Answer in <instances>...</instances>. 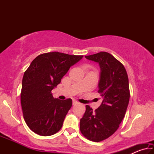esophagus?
Masks as SVG:
<instances>
[{
  "label": "esophagus",
  "mask_w": 154,
  "mask_h": 154,
  "mask_svg": "<svg viewBox=\"0 0 154 154\" xmlns=\"http://www.w3.org/2000/svg\"><path fill=\"white\" fill-rule=\"evenodd\" d=\"M77 104H78V103L77 102L76 100L72 101V105H77Z\"/></svg>",
  "instance_id": "34e87169"
}]
</instances>
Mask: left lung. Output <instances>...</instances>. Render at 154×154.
<instances>
[{"label": "left lung", "mask_w": 154, "mask_h": 154, "mask_svg": "<svg viewBox=\"0 0 154 154\" xmlns=\"http://www.w3.org/2000/svg\"><path fill=\"white\" fill-rule=\"evenodd\" d=\"M85 57L100 66L98 92L103 101L94 111L85 106L80 131L88 140L100 142L111 137L124 118L130 99L128 77L124 65L107 52Z\"/></svg>", "instance_id": "8db88e82"}]
</instances>
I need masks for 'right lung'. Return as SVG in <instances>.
I'll use <instances>...</instances> for the list:
<instances>
[{
	"label": "right lung",
	"mask_w": 154,
	"mask_h": 154,
	"mask_svg": "<svg viewBox=\"0 0 154 154\" xmlns=\"http://www.w3.org/2000/svg\"><path fill=\"white\" fill-rule=\"evenodd\" d=\"M83 57L58 51L45 53L36 57L25 71L21 105L26 123L35 133L50 136L61 129L72 100L54 98L51 90Z\"/></svg>",
	"instance_id": "1"
}]
</instances>
